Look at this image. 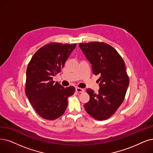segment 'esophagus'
<instances>
[{"label":"esophagus","instance_id":"1","mask_svg":"<svg viewBox=\"0 0 153 153\" xmlns=\"http://www.w3.org/2000/svg\"><path fill=\"white\" fill-rule=\"evenodd\" d=\"M75 90H76V92H78V93H82L84 91V89L81 88H78V87H76Z\"/></svg>","mask_w":153,"mask_h":153}]
</instances>
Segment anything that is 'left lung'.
<instances>
[{"instance_id":"obj_1","label":"left lung","mask_w":153,"mask_h":153,"mask_svg":"<svg viewBox=\"0 0 153 153\" xmlns=\"http://www.w3.org/2000/svg\"><path fill=\"white\" fill-rule=\"evenodd\" d=\"M79 47L91 63L92 73L100 76L99 93L87 89L90 100L85 109L97 120L107 119L122 104L129 86L124 62L113 47L104 42L80 43Z\"/></svg>"}]
</instances>
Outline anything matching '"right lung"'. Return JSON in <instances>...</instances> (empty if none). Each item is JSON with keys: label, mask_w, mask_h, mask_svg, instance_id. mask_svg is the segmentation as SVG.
<instances>
[{"label": "right lung", "mask_w": 153, "mask_h": 153, "mask_svg": "<svg viewBox=\"0 0 153 153\" xmlns=\"http://www.w3.org/2000/svg\"><path fill=\"white\" fill-rule=\"evenodd\" d=\"M76 45L51 42L35 53L26 71L25 92L30 104L41 117L54 120L62 116L68 105V97L74 87L64 88L53 77L59 73Z\"/></svg>", "instance_id": "1"}]
</instances>
